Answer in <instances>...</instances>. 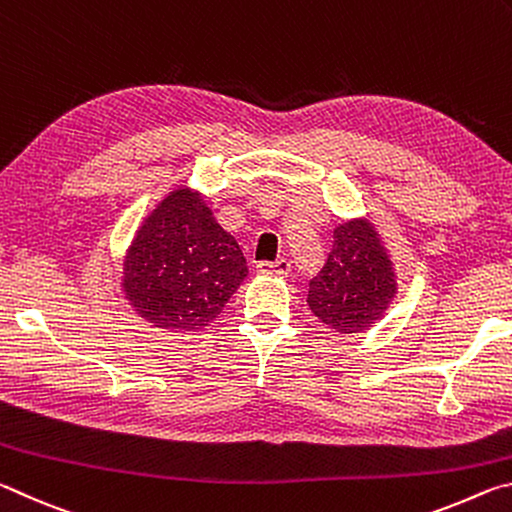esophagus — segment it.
I'll use <instances>...</instances> for the list:
<instances>
[{
    "instance_id": "obj_1",
    "label": "esophagus",
    "mask_w": 512,
    "mask_h": 512,
    "mask_svg": "<svg viewBox=\"0 0 512 512\" xmlns=\"http://www.w3.org/2000/svg\"><path fill=\"white\" fill-rule=\"evenodd\" d=\"M291 271L289 259H277V262H259L257 264V273L262 275H287Z\"/></svg>"
}]
</instances>
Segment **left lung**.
Returning <instances> with one entry per match:
<instances>
[{"mask_svg": "<svg viewBox=\"0 0 512 512\" xmlns=\"http://www.w3.org/2000/svg\"><path fill=\"white\" fill-rule=\"evenodd\" d=\"M395 296V266L375 223L359 216L336 225L327 262L309 282L307 305L314 316L339 334L366 332Z\"/></svg>", "mask_w": 512, "mask_h": 512, "instance_id": "obj_1", "label": "left lung"}]
</instances>
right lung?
Masks as SVG:
<instances>
[{
  "mask_svg": "<svg viewBox=\"0 0 512 512\" xmlns=\"http://www.w3.org/2000/svg\"><path fill=\"white\" fill-rule=\"evenodd\" d=\"M248 275L235 237L214 221L203 194L178 187L153 207L124 255L121 291L164 332H201Z\"/></svg>",
  "mask_w": 512,
  "mask_h": 512,
  "instance_id": "obj_1",
  "label": "right lung"
}]
</instances>
